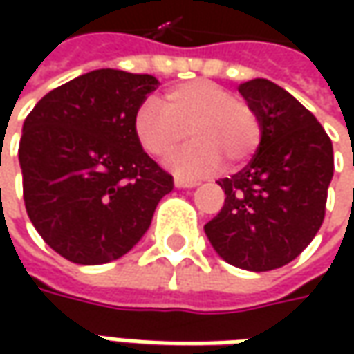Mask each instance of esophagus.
I'll use <instances>...</instances> for the list:
<instances>
[{
    "mask_svg": "<svg viewBox=\"0 0 354 354\" xmlns=\"http://www.w3.org/2000/svg\"><path fill=\"white\" fill-rule=\"evenodd\" d=\"M197 185V181H187V179H181V177H175V187L177 189H193Z\"/></svg>",
    "mask_w": 354,
    "mask_h": 354,
    "instance_id": "obj_1",
    "label": "esophagus"
}]
</instances>
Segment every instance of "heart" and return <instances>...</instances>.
<instances>
[{"mask_svg": "<svg viewBox=\"0 0 354 354\" xmlns=\"http://www.w3.org/2000/svg\"><path fill=\"white\" fill-rule=\"evenodd\" d=\"M193 142L167 159L173 173L197 179L242 163L260 143L256 112L225 86L211 80H191L163 92V106L145 100L133 114V133L153 157H167L187 140Z\"/></svg>", "mask_w": 354, "mask_h": 354, "instance_id": "b5f03b06", "label": "heart"}]
</instances>
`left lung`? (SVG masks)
I'll return each mask as SVG.
<instances>
[{
  "label": "left lung",
  "mask_w": 354,
  "mask_h": 354,
  "mask_svg": "<svg viewBox=\"0 0 354 354\" xmlns=\"http://www.w3.org/2000/svg\"><path fill=\"white\" fill-rule=\"evenodd\" d=\"M260 122L256 156L221 179L225 205L205 225L214 252L228 264L268 272L290 264L313 240L333 179V143L290 92L254 78L238 86Z\"/></svg>",
  "instance_id": "obj_1"
}]
</instances>
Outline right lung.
<instances>
[{
  "label": "right lung",
  "instance_id": "obj_1",
  "mask_svg": "<svg viewBox=\"0 0 354 354\" xmlns=\"http://www.w3.org/2000/svg\"><path fill=\"white\" fill-rule=\"evenodd\" d=\"M151 75L100 68L45 94L23 122L25 209L41 238L75 264L128 254L147 232L173 177L133 133Z\"/></svg>",
  "mask_w": 354,
  "mask_h": 354
}]
</instances>
